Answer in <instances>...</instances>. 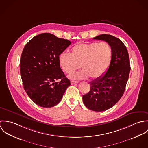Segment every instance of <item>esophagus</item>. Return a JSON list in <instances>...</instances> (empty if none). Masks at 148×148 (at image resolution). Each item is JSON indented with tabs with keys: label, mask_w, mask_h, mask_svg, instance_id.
<instances>
[{
	"label": "esophagus",
	"mask_w": 148,
	"mask_h": 148,
	"mask_svg": "<svg viewBox=\"0 0 148 148\" xmlns=\"http://www.w3.org/2000/svg\"><path fill=\"white\" fill-rule=\"evenodd\" d=\"M78 81H71V85H74V84H78Z\"/></svg>",
	"instance_id": "esophagus-1"
}]
</instances>
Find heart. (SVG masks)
Instances as JSON below:
<instances>
[{"label": "heart", "instance_id": "1", "mask_svg": "<svg viewBox=\"0 0 148 148\" xmlns=\"http://www.w3.org/2000/svg\"><path fill=\"white\" fill-rule=\"evenodd\" d=\"M113 57L112 49L106 42L79 43L74 45L71 54L62 53L58 60L61 69L71 74L80 67L82 70L70 75L71 79H97L108 70Z\"/></svg>", "mask_w": 148, "mask_h": 148}]
</instances>
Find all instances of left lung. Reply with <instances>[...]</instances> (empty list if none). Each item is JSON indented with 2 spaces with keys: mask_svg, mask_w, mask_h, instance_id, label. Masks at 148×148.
<instances>
[{
  "mask_svg": "<svg viewBox=\"0 0 148 148\" xmlns=\"http://www.w3.org/2000/svg\"><path fill=\"white\" fill-rule=\"evenodd\" d=\"M93 39L108 43L113 57L106 73L90 82V91L82 98L90 110L103 112L115 105L124 93L130 71L129 57L125 45L113 35L102 34Z\"/></svg>",
  "mask_w": 148,
  "mask_h": 148,
  "instance_id": "8db88e82",
  "label": "left lung"
}]
</instances>
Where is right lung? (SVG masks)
Here are the masks:
<instances>
[{
    "instance_id": "add662e5",
    "label": "right lung",
    "mask_w": 148,
    "mask_h": 148,
    "mask_svg": "<svg viewBox=\"0 0 148 148\" xmlns=\"http://www.w3.org/2000/svg\"><path fill=\"white\" fill-rule=\"evenodd\" d=\"M71 44L50 33L32 38L25 45L21 58V76L30 99L43 108L58 104L70 85L60 67L59 56ZM60 79L59 82L56 81Z\"/></svg>"
}]
</instances>
